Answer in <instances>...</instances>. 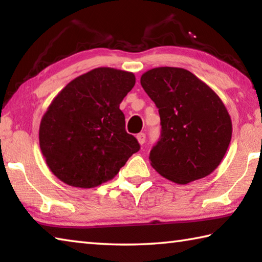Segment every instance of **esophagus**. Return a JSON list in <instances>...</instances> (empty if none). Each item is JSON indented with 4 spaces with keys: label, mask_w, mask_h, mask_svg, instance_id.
Returning <instances> with one entry per match:
<instances>
[{
    "label": "esophagus",
    "mask_w": 262,
    "mask_h": 262,
    "mask_svg": "<svg viewBox=\"0 0 262 262\" xmlns=\"http://www.w3.org/2000/svg\"><path fill=\"white\" fill-rule=\"evenodd\" d=\"M136 139H137V141H139L140 144H143L145 142V134L144 133H140V134L136 135Z\"/></svg>",
    "instance_id": "esophagus-1"
}]
</instances>
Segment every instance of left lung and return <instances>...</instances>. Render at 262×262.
Here are the masks:
<instances>
[{
  "label": "left lung",
  "mask_w": 262,
  "mask_h": 262,
  "mask_svg": "<svg viewBox=\"0 0 262 262\" xmlns=\"http://www.w3.org/2000/svg\"><path fill=\"white\" fill-rule=\"evenodd\" d=\"M156 104L161 139L150 164L164 178L186 185L214 172L229 148L232 122L216 92L183 68L158 67L141 76Z\"/></svg>",
  "instance_id": "left-lung-1"
}]
</instances>
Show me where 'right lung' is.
<instances>
[{"instance_id":"right-lung-1","label":"right lung","mask_w":262,"mask_h":262,"mask_svg":"<svg viewBox=\"0 0 262 262\" xmlns=\"http://www.w3.org/2000/svg\"><path fill=\"white\" fill-rule=\"evenodd\" d=\"M135 75L100 67L73 79L57 94L39 127V144L56 178L92 188L113 179L140 150L119 108Z\"/></svg>"}]
</instances>
